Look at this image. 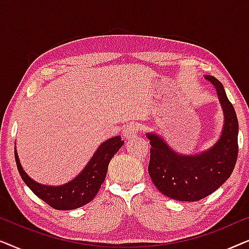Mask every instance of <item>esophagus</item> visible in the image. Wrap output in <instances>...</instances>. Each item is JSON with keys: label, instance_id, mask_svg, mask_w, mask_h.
I'll return each mask as SVG.
<instances>
[{"label": "esophagus", "instance_id": "34e87169", "mask_svg": "<svg viewBox=\"0 0 249 249\" xmlns=\"http://www.w3.org/2000/svg\"><path fill=\"white\" fill-rule=\"evenodd\" d=\"M139 130V124L137 122H130V124H128L127 125L124 127V135L125 138H132V137H136V135H137V132Z\"/></svg>", "mask_w": 249, "mask_h": 249}]
</instances>
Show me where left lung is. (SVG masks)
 <instances>
[{"mask_svg": "<svg viewBox=\"0 0 249 249\" xmlns=\"http://www.w3.org/2000/svg\"><path fill=\"white\" fill-rule=\"evenodd\" d=\"M216 88L224 112L221 138L212 148L199 155H180L159 136L147 134L151 144L148 173L163 195L181 202H198L222 186L231 176L238 158V119L228 100L223 85L206 76Z\"/></svg>", "mask_w": 249, "mask_h": 249, "instance_id": "left-lung-1", "label": "left lung"}]
</instances>
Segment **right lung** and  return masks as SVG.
<instances>
[{
  "instance_id": "right-lung-1",
  "label": "right lung",
  "mask_w": 249,
  "mask_h": 249,
  "mask_svg": "<svg viewBox=\"0 0 249 249\" xmlns=\"http://www.w3.org/2000/svg\"><path fill=\"white\" fill-rule=\"evenodd\" d=\"M121 136L110 138L102 144L85 169L73 180L59 187L45 186L35 182L23 171L18 154L15 158L18 171L30 190L40 199L55 210H74L89 203L96 196L107 177V166L122 145Z\"/></svg>"
}]
</instances>
